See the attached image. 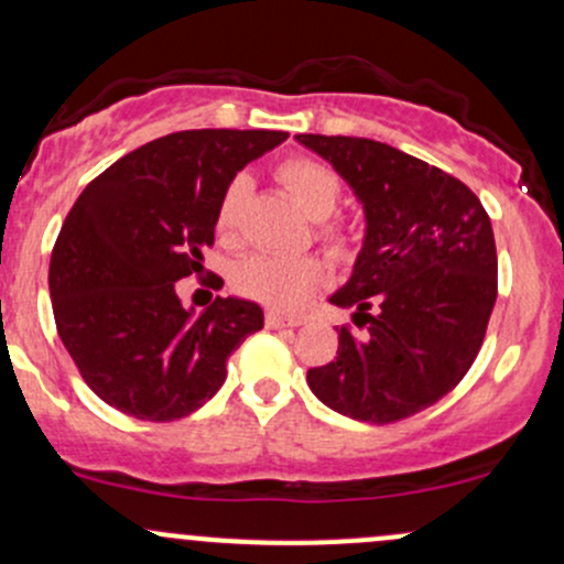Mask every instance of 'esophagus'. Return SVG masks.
I'll use <instances>...</instances> for the list:
<instances>
[{"label":"esophagus","instance_id":"1","mask_svg":"<svg viewBox=\"0 0 564 564\" xmlns=\"http://www.w3.org/2000/svg\"><path fill=\"white\" fill-rule=\"evenodd\" d=\"M264 324H268L270 329H292V326H300L302 321L300 318H289V315L270 311L268 315H264Z\"/></svg>","mask_w":564,"mask_h":564}]
</instances>
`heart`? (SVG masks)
<instances>
[{"instance_id":"b5f03b06","label":"heart","mask_w":564,"mask_h":564,"mask_svg":"<svg viewBox=\"0 0 564 564\" xmlns=\"http://www.w3.org/2000/svg\"><path fill=\"white\" fill-rule=\"evenodd\" d=\"M278 182L292 195V200L311 219H326L337 208L343 197V178L326 163L313 158H289L278 165ZM251 195V178L238 173L227 184L225 195L216 212V230L225 238L238 232L240 214ZM321 238L334 253L348 251V235L339 227H324ZM326 268L315 257H278V253H253L240 262L235 272V283L246 296L262 302V305L278 307V311H296L315 294V289L324 283Z\"/></svg>"}]
</instances>
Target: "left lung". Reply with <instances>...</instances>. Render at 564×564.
Returning a JSON list of instances; mask_svg holds the SVG:
<instances>
[{"label":"left lung","mask_w":564,"mask_h":564,"mask_svg":"<svg viewBox=\"0 0 564 564\" xmlns=\"http://www.w3.org/2000/svg\"><path fill=\"white\" fill-rule=\"evenodd\" d=\"M332 163L364 206L367 232L350 281L337 358L307 369L334 412L386 425L444 399L471 369L498 296L490 216L455 176L356 135H296Z\"/></svg>","instance_id":"left-lung-1"}]
</instances>
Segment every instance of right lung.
I'll return each instance as SVG.
<instances>
[{
  "label": "right lung",
  "mask_w": 564,
  "mask_h": 564,
  "mask_svg": "<svg viewBox=\"0 0 564 564\" xmlns=\"http://www.w3.org/2000/svg\"><path fill=\"white\" fill-rule=\"evenodd\" d=\"M283 131H178L96 176L51 257L55 326L79 375L115 410L171 423L200 410L227 358L264 326L257 302L216 296L200 315L173 283L203 268L235 173L286 141Z\"/></svg>",
  "instance_id": "1"
}]
</instances>
